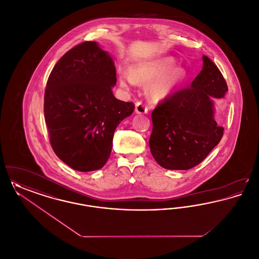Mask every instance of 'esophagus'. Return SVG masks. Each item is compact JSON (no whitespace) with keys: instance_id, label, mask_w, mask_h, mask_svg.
Masks as SVG:
<instances>
[{"instance_id":"esophagus-1","label":"esophagus","mask_w":259,"mask_h":259,"mask_svg":"<svg viewBox=\"0 0 259 259\" xmlns=\"http://www.w3.org/2000/svg\"><path fill=\"white\" fill-rule=\"evenodd\" d=\"M135 111L136 113H139V114H146V113H148V107L145 104H143L142 102H137Z\"/></svg>"}]
</instances>
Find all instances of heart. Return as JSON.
Instances as JSON below:
<instances>
[{"instance_id": "obj_1", "label": "heart", "mask_w": 259, "mask_h": 259, "mask_svg": "<svg viewBox=\"0 0 259 259\" xmlns=\"http://www.w3.org/2000/svg\"><path fill=\"white\" fill-rule=\"evenodd\" d=\"M176 62L171 57L144 62L134 66L130 71L121 70L118 80L123 87H134L138 83L148 84L149 93L154 99L167 98L184 82L185 73L183 68H175Z\"/></svg>"}]
</instances>
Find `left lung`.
I'll list each match as a JSON object with an SVG mask.
<instances>
[{
  "mask_svg": "<svg viewBox=\"0 0 259 259\" xmlns=\"http://www.w3.org/2000/svg\"><path fill=\"white\" fill-rule=\"evenodd\" d=\"M228 91L219 68L203 55V69L191 82L159 103L151 113V154L168 170H188L221 142L224 128L214 120L215 99Z\"/></svg>",
  "mask_w": 259,
  "mask_h": 259,
  "instance_id": "obj_1",
  "label": "left lung"
}]
</instances>
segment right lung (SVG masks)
<instances>
[{"mask_svg":"<svg viewBox=\"0 0 259 259\" xmlns=\"http://www.w3.org/2000/svg\"><path fill=\"white\" fill-rule=\"evenodd\" d=\"M114 62L96 41L65 53L50 73L45 93V118L55 154L72 169L103 168L113 134L130 116L133 103L115 98Z\"/></svg>","mask_w":259,"mask_h":259,"instance_id":"add662e5","label":"right lung"}]
</instances>
